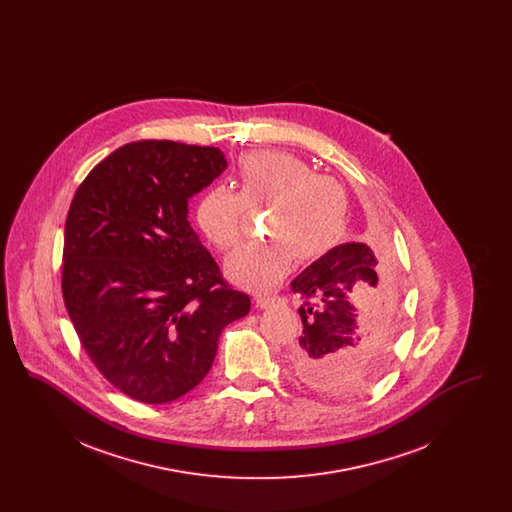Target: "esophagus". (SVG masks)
<instances>
[{
  "instance_id": "34e87169",
  "label": "esophagus",
  "mask_w": 512,
  "mask_h": 512,
  "mask_svg": "<svg viewBox=\"0 0 512 512\" xmlns=\"http://www.w3.org/2000/svg\"><path fill=\"white\" fill-rule=\"evenodd\" d=\"M274 301H276L274 297H265V295H257V297H255V303H257V307H261V309H268Z\"/></svg>"
}]
</instances>
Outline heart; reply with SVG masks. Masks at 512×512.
<instances>
[{"label":"heart","instance_id":"b5f03b06","mask_svg":"<svg viewBox=\"0 0 512 512\" xmlns=\"http://www.w3.org/2000/svg\"><path fill=\"white\" fill-rule=\"evenodd\" d=\"M238 194L207 188L195 207V222L211 244H240L249 211L268 209L267 244L247 245L226 259V276L251 292L274 290L295 257L311 263L340 244L347 222V195L338 180L284 151H255L238 161Z\"/></svg>","mask_w":512,"mask_h":512}]
</instances>
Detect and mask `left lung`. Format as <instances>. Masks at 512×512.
I'll return each instance as SVG.
<instances>
[{
  "mask_svg": "<svg viewBox=\"0 0 512 512\" xmlns=\"http://www.w3.org/2000/svg\"><path fill=\"white\" fill-rule=\"evenodd\" d=\"M391 270L361 242L336 245L292 282L303 305L293 374L311 390L345 397L365 390L384 368L374 326L386 307Z\"/></svg>",
  "mask_w": 512,
  "mask_h": 512,
  "instance_id": "obj_1",
  "label": "left lung"
}]
</instances>
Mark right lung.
<instances>
[{
	"label": "right lung",
	"instance_id": "right-lung-1",
	"mask_svg": "<svg viewBox=\"0 0 512 512\" xmlns=\"http://www.w3.org/2000/svg\"><path fill=\"white\" fill-rule=\"evenodd\" d=\"M228 167L219 147L132 142L74 194L63 299L99 372L147 405L171 403L207 376L220 332L251 299L232 290L188 222V201Z\"/></svg>",
	"mask_w": 512,
	"mask_h": 512
}]
</instances>
